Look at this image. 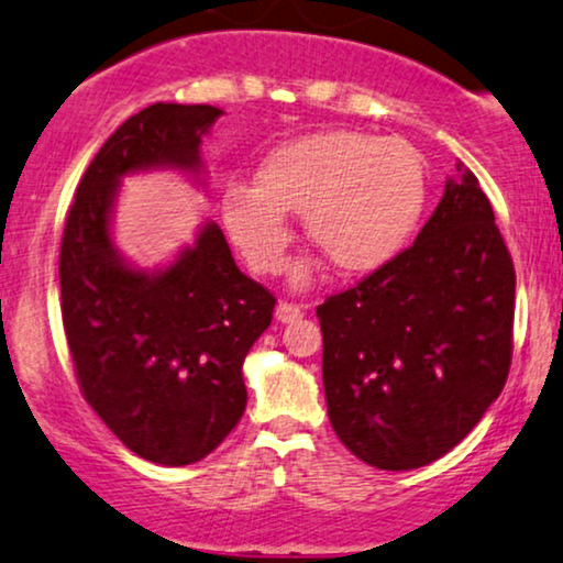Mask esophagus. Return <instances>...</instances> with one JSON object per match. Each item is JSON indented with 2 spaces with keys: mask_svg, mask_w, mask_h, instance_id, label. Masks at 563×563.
Segmentation results:
<instances>
[{
  "mask_svg": "<svg viewBox=\"0 0 563 563\" xmlns=\"http://www.w3.org/2000/svg\"><path fill=\"white\" fill-rule=\"evenodd\" d=\"M275 317H277V322H283V324L298 322V319L303 317V306L301 303L280 301V303H277V309H275Z\"/></svg>",
  "mask_w": 563,
  "mask_h": 563,
  "instance_id": "obj_1",
  "label": "esophagus"
}]
</instances>
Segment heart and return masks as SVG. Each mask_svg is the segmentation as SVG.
<instances>
[{"mask_svg":"<svg viewBox=\"0 0 563 563\" xmlns=\"http://www.w3.org/2000/svg\"><path fill=\"white\" fill-rule=\"evenodd\" d=\"M429 179L421 153L400 137L334 130L283 142L265 155L257 187H229L220 220L246 265L277 275L288 262L294 229L306 233L345 273H372L395 260L423 216ZM296 283L309 280L298 267Z\"/></svg>","mask_w":563,"mask_h":563,"instance_id":"obj_1","label":"heart"}]
</instances>
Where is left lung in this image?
Listing matches in <instances>:
<instances>
[{
  "mask_svg": "<svg viewBox=\"0 0 563 563\" xmlns=\"http://www.w3.org/2000/svg\"><path fill=\"white\" fill-rule=\"evenodd\" d=\"M457 174L416 244L317 306L330 423L379 471L457 446L509 374L515 265L473 170Z\"/></svg>",
  "mask_w": 563,
  "mask_h": 563,
  "instance_id": "8db88e82",
  "label": "left lung"
}]
</instances>
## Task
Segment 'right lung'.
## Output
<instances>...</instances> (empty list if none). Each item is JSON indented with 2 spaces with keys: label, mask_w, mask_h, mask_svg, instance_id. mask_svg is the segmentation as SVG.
<instances>
[{
  "label": "right lung",
  "mask_w": 563,
  "mask_h": 563,
  "mask_svg": "<svg viewBox=\"0 0 563 563\" xmlns=\"http://www.w3.org/2000/svg\"><path fill=\"white\" fill-rule=\"evenodd\" d=\"M216 106L153 103L90 161L64 223L62 319L77 384L126 450L155 465L208 457L246 408L244 358L275 296L246 277L216 223L161 269L132 267L111 239L119 181L140 170L202 174Z\"/></svg>",
  "instance_id": "1"
}]
</instances>
